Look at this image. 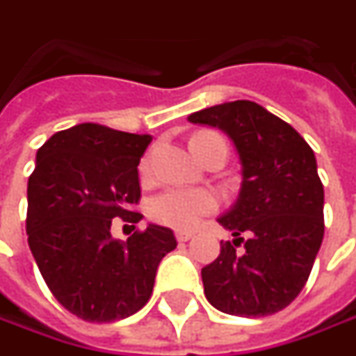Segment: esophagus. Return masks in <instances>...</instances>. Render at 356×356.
Instances as JSON below:
<instances>
[{"mask_svg": "<svg viewBox=\"0 0 356 356\" xmlns=\"http://www.w3.org/2000/svg\"><path fill=\"white\" fill-rule=\"evenodd\" d=\"M175 238H177V242H187V240L193 238V232H189V230H177Z\"/></svg>", "mask_w": 356, "mask_h": 356, "instance_id": "obj_1", "label": "esophagus"}]
</instances>
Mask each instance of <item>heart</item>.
<instances>
[{
	"label": "heart",
	"mask_w": 356,
	"mask_h": 356,
	"mask_svg": "<svg viewBox=\"0 0 356 356\" xmlns=\"http://www.w3.org/2000/svg\"><path fill=\"white\" fill-rule=\"evenodd\" d=\"M209 136H216V134H199L193 138V141ZM140 173L143 177L149 173V157L141 159ZM215 211L216 197L213 193L201 189H167L149 202V216L155 222L177 230H189L197 227L202 216L211 215Z\"/></svg>",
	"instance_id": "heart-1"
}]
</instances>
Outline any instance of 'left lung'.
Listing matches in <instances>:
<instances>
[{
  "mask_svg": "<svg viewBox=\"0 0 356 356\" xmlns=\"http://www.w3.org/2000/svg\"><path fill=\"white\" fill-rule=\"evenodd\" d=\"M189 122L227 131L242 163L234 209L218 218L234 240L201 272L218 312L264 317L300 296L325 232L323 183L313 149L262 106L236 100L191 114Z\"/></svg>",
  "mask_w": 356,
  "mask_h": 356,
  "instance_id": "8db88e82",
  "label": "left lung"
}]
</instances>
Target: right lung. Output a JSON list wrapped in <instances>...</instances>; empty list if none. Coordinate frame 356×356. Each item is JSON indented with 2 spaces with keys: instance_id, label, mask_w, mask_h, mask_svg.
Returning <instances> with one entry per match:
<instances>
[{
  "instance_id": "add662e5",
  "label": "right lung",
  "mask_w": 356,
  "mask_h": 356,
  "mask_svg": "<svg viewBox=\"0 0 356 356\" xmlns=\"http://www.w3.org/2000/svg\"><path fill=\"white\" fill-rule=\"evenodd\" d=\"M152 136L98 124L56 131L37 152L27 183V236L55 300L79 319L112 323L149 301L161 258L177 246L169 228L149 225L126 242L114 218L138 222L140 157Z\"/></svg>"
}]
</instances>
